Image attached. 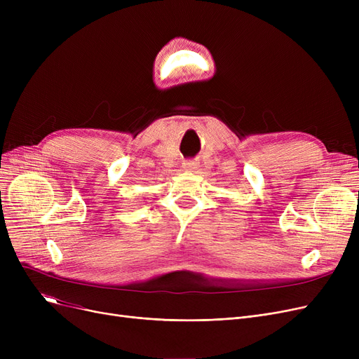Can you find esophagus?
<instances>
[{
  "instance_id": "esophagus-1",
  "label": "esophagus",
  "mask_w": 359,
  "mask_h": 359,
  "mask_svg": "<svg viewBox=\"0 0 359 359\" xmlns=\"http://www.w3.org/2000/svg\"><path fill=\"white\" fill-rule=\"evenodd\" d=\"M198 165H199V163L196 160H189V161L183 163V168L187 170V172H196Z\"/></svg>"
}]
</instances>
